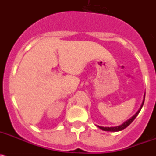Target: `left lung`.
Instances as JSON below:
<instances>
[{
	"instance_id": "obj_1",
	"label": "left lung",
	"mask_w": 156,
	"mask_h": 156,
	"mask_svg": "<svg viewBox=\"0 0 156 156\" xmlns=\"http://www.w3.org/2000/svg\"><path fill=\"white\" fill-rule=\"evenodd\" d=\"M144 97H145V94L144 95V100H143V102L142 104H141V105H140V108L138 109V111L136 112V113L134 114V115H133V116L130 118V119H127L126 121H125L122 124L119 125V126H111V127H104V126H98L99 128H100L101 129H102V130H105V131H112V132H116V131H120V130H122V129H124L125 128L127 127L128 126H129L130 123H131L132 122H133V120H134V119L137 117V115H138V113L140 112V109H141V108H142L143 105H144Z\"/></svg>"
}]
</instances>
